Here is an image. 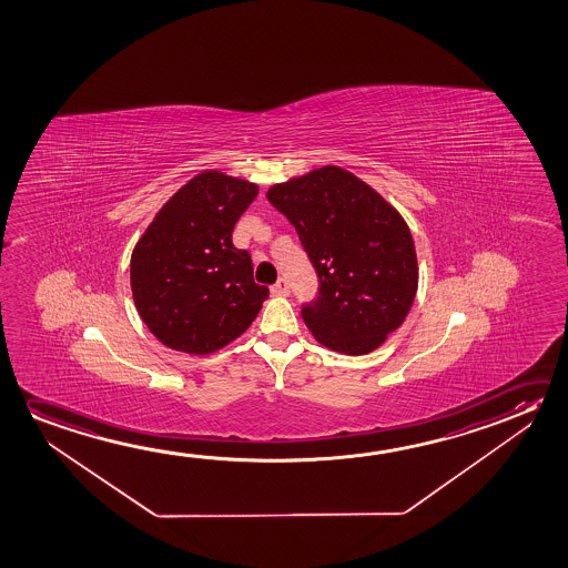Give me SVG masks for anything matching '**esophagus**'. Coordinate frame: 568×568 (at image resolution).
<instances>
[{
	"label": "esophagus",
	"mask_w": 568,
	"mask_h": 568,
	"mask_svg": "<svg viewBox=\"0 0 568 568\" xmlns=\"http://www.w3.org/2000/svg\"><path fill=\"white\" fill-rule=\"evenodd\" d=\"M272 294L274 296H288L290 294V286H288V280L286 278H280L274 286L271 288Z\"/></svg>",
	"instance_id": "esophagus-1"
}]
</instances>
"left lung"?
<instances>
[{
    "label": "left lung",
    "mask_w": 568,
    "mask_h": 568,
    "mask_svg": "<svg viewBox=\"0 0 568 568\" xmlns=\"http://www.w3.org/2000/svg\"><path fill=\"white\" fill-rule=\"evenodd\" d=\"M266 197L296 226L320 278L317 297L302 307L307 329L345 355L377 349L405 322L418 288L405 219L337 165L276 183Z\"/></svg>",
    "instance_id": "1"
}]
</instances>
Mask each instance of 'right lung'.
I'll list each match as a JSON object with an SVG mask.
<instances>
[{
	"label": "right lung",
	"instance_id": "add662e5",
	"mask_svg": "<svg viewBox=\"0 0 568 568\" xmlns=\"http://www.w3.org/2000/svg\"><path fill=\"white\" fill-rule=\"evenodd\" d=\"M258 185L221 172L191 178L145 229L130 261L135 310L165 347L207 355L243 335L268 288L233 244Z\"/></svg>",
	"mask_w": 568,
	"mask_h": 568
}]
</instances>
